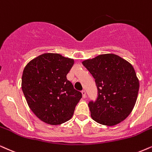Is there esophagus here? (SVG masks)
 <instances>
[{"label":"esophagus","instance_id":"obj_1","mask_svg":"<svg viewBox=\"0 0 152 152\" xmlns=\"http://www.w3.org/2000/svg\"><path fill=\"white\" fill-rule=\"evenodd\" d=\"M81 93H82V94H83V98H86V90H83L81 91Z\"/></svg>","mask_w":152,"mask_h":152}]
</instances>
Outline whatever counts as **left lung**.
Returning <instances> with one entry per match:
<instances>
[{"instance_id":"1","label":"left lung","mask_w":152,"mask_h":152,"mask_svg":"<svg viewBox=\"0 0 152 152\" xmlns=\"http://www.w3.org/2000/svg\"><path fill=\"white\" fill-rule=\"evenodd\" d=\"M97 88L96 99L88 104L92 118L106 126L124 120L132 111L139 90V80L131 64L115 54H103L82 62Z\"/></svg>"}]
</instances>
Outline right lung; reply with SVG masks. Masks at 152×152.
I'll return each instance as SVG.
<instances>
[{"mask_svg":"<svg viewBox=\"0 0 152 152\" xmlns=\"http://www.w3.org/2000/svg\"><path fill=\"white\" fill-rule=\"evenodd\" d=\"M73 59L58 53H44L28 62L22 75L21 88L28 106L39 120L58 125L69 120L82 94L66 75Z\"/></svg>","mask_w":152,"mask_h":152,"instance_id":"right-lung-1","label":"right lung"}]
</instances>
